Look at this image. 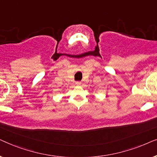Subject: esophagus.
<instances>
[{
  "instance_id": "obj_1",
  "label": "esophagus",
  "mask_w": 157,
  "mask_h": 157,
  "mask_svg": "<svg viewBox=\"0 0 157 157\" xmlns=\"http://www.w3.org/2000/svg\"><path fill=\"white\" fill-rule=\"evenodd\" d=\"M76 83L77 85H81V82H79V81H78V82H76Z\"/></svg>"
}]
</instances>
